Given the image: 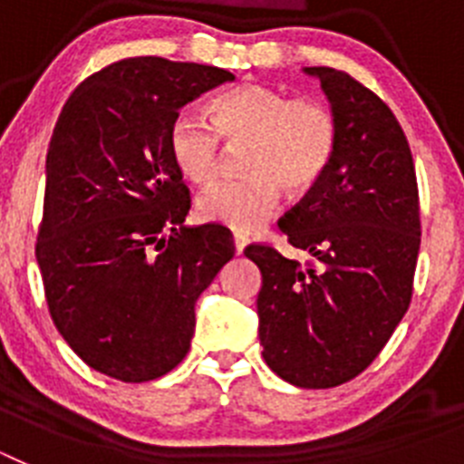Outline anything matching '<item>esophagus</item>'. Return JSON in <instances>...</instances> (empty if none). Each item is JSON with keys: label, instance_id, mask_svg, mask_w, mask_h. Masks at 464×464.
Listing matches in <instances>:
<instances>
[{"label": "esophagus", "instance_id": "esophagus-1", "mask_svg": "<svg viewBox=\"0 0 464 464\" xmlns=\"http://www.w3.org/2000/svg\"><path fill=\"white\" fill-rule=\"evenodd\" d=\"M246 246H248V239H246L244 235H235V251L239 253V256H241V253H244Z\"/></svg>", "mask_w": 464, "mask_h": 464}]
</instances>
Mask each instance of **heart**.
I'll return each instance as SVG.
<instances>
[{"instance_id": "1", "label": "heart", "mask_w": 464, "mask_h": 464, "mask_svg": "<svg viewBox=\"0 0 464 464\" xmlns=\"http://www.w3.org/2000/svg\"><path fill=\"white\" fill-rule=\"evenodd\" d=\"M246 141V176L213 183L197 199L199 218L256 232L276 213L281 186L304 195L323 181L339 149L334 111L314 97H290L265 83H241L211 102V121L181 111L167 146L176 169L204 186L218 174L223 143Z\"/></svg>"}]
</instances>
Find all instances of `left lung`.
<instances>
[{
    "label": "left lung",
    "mask_w": 464,
    "mask_h": 464,
    "mask_svg": "<svg viewBox=\"0 0 464 464\" xmlns=\"http://www.w3.org/2000/svg\"><path fill=\"white\" fill-rule=\"evenodd\" d=\"M321 79L339 121V149L323 181L281 220L299 265L267 244L246 257L260 267L262 358L297 388H334L383 351L413 293L420 248L416 169L400 122L379 94L330 67Z\"/></svg>",
    "instance_id": "1"
}]
</instances>
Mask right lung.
Segmentation results:
<instances>
[{
  "mask_svg": "<svg viewBox=\"0 0 464 464\" xmlns=\"http://www.w3.org/2000/svg\"><path fill=\"white\" fill-rule=\"evenodd\" d=\"M227 81L218 67L127 57L88 76L55 122L36 262L57 332L111 379L174 370L197 297L235 257L227 227L183 225L190 190L167 146L179 109Z\"/></svg>",
  "mask_w": 464,
  "mask_h": 464,
  "instance_id": "add662e5",
  "label": "right lung"
}]
</instances>
